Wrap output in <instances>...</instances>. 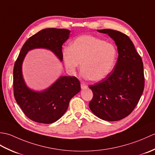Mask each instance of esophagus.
<instances>
[{"label":"esophagus","mask_w":155,"mask_h":155,"mask_svg":"<svg viewBox=\"0 0 155 155\" xmlns=\"http://www.w3.org/2000/svg\"><path fill=\"white\" fill-rule=\"evenodd\" d=\"M81 88H83V89H84V88H86L87 87V85L86 84H84V83H81Z\"/></svg>","instance_id":"esophagus-1"}]
</instances>
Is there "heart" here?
<instances>
[{"mask_svg":"<svg viewBox=\"0 0 155 155\" xmlns=\"http://www.w3.org/2000/svg\"><path fill=\"white\" fill-rule=\"evenodd\" d=\"M117 49L111 42L94 36L83 35L65 48L62 57L67 70L74 73L80 67L83 75L91 81L98 82L113 71L117 59Z\"/></svg>","mask_w":155,"mask_h":155,"instance_id":"b5f03b06","label":"heart"}]
</instances>
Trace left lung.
<instances>
[{
  "mask_svg": "<svg viewBox=\"0 0 155 155\" xmlns=\"http://www.w3.org/2000/svg\"><path fill=\"white\" fill-rule=\"evenodd\" d=\"M97 31L108 34L113 39L118 57L109 75L88 86L93 93L89 108L101 119L119 120L132 113L143 93V63L127 35L111 29Z\"/></svg>",
  "mask_w": 155,
  "mask_h": 155,
  "instance_id": "8db88e82",
  "label": "left lung"
}]
</instances>
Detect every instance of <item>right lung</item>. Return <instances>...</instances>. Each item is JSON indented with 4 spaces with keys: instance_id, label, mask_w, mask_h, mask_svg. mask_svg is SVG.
I'll use <instances>...</instances> for the list:
<instances>
[{
    "instance_id": "right-lung-1",
    "label": "right lung",
    "mask_w": 155,
    "mask_h": 155,
    "mask_svg": "<svg viewBox=\"0 0 155 155\" xmlns=\"http://www.w3.org/2000/svg\"><path fill=\"white\" fill-rule=\"evenodd\" d=\"M71 31L64 28H45L25 42L13 69V88L16 103L31 120L51 124L58 120L68 107L69 102L81 91V83L75 77H61L47 89L34 91L28 88L23 79L22 64L28 51L46 48L54 52L62 61V45Z\"/></svg>"
}]
</instances>
